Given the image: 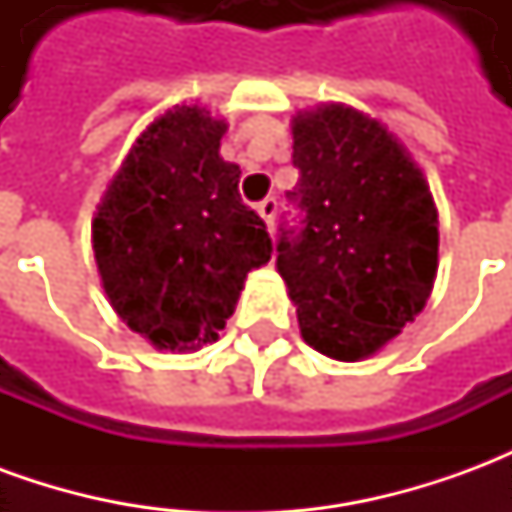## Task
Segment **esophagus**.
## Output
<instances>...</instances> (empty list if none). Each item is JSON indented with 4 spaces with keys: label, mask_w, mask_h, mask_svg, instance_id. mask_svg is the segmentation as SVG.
Listing matches in <instances>:
<instances>
[{
    "label": "esophagus",
    "mask_w": 512,
    "mask_h": 512,
    "mask_svg": "<svg viewBox=\"0 0 512 512\" xmlns=\"http://www.w3.org/2000/svg\"><path fill=\"white\" fill-rule=\"evenodd\" d=\"M277 208H279V205H277V200H274V197H266V200L257 205V213L263 216V222H266V227L271 230V233H274V219H277Z\"/></svg>",
    "instance_id": "1"
}]
</instances>
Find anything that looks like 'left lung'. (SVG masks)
I'll return each instance as SVG.
<instances>
[{"instance_id":"1","label":"left lung","mask_w":512,"mask_h":512,"mask_svg":"<svg viewBox=\"0 0 512 512\" xmlns=\"http://www.w3.org/2000/svg\"><path fill=\"white\" fill-rule=\"evenodd\" d=\"M288 202L277 268L301 337L356 362L422 312L439 266V216L422 172L381 123L332 104L293 117Z\"/></svg>"}]
</instances>
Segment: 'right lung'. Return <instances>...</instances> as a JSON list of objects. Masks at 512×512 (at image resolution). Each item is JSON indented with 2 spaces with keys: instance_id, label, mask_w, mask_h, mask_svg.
I'll return each mask as SVG.
<instances>
[{
  "instance_id": "add662e5",
  "label": "right lung",
  "mask_w": 512,
  "mask_h": 512,
  "mask_svg": "<svg viewBox=\"0 0 512 512\" xmlns=\"http://www.w3.org/2000/svg\"><path fill=\"white\" fill-rule=\"evenodd\" d=\"M224 128L197 106L158 117L95 216L106 296L156 348L219 340L246 274L274 252L266 222L238 194L241 169L219 156Z\"/></svg>"
}]
</instances>
